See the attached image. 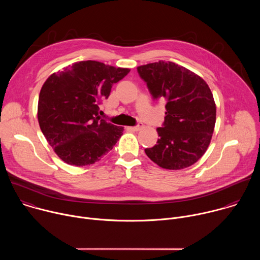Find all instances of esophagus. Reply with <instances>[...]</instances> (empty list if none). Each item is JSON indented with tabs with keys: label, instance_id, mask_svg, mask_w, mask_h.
I'll list each match as a JSON object with an SVG mask.
<instances>
[{
	"label": "esophagus",
	"instance_id": "34e87169",
	"mask_svg": "<svg viewBox=\"0 0 260 260\" xmlns=\"http://www.w3.org/2000/svg\"><path fill=\"white\" fill-rule=\"evenodd\" d=\"M142 127H143V124H142V123H139L138 125H136V126H131V127H128V128H129V129H132V131H136V132H138V131H140Z\"/></svg>",
	"mask_w": 260,
	"mask_h": 260
}]
</instances>
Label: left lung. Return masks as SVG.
<instances>
[{
  "label": "left lung",
  "instance_id": "obj_1",
  "mask_svg": "<svg viewBox=\"0 0 260 260\" xmlns=\"http://www.w3.org/2000/svg\"><path fill=\"white\" fill-rule=\"evenodd\" d=\"M153 99H165L166 117L159 139L145 153L162 169L181 170L196 164L210 145L216 105L206 81L190 70L159 60L138 67Z\"/></svg>",
  "mask_w": 260,
  "mask_h": 260
}]
</instances>
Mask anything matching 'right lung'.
Returning <instances> with one entry per match:
<instances>
[{"instance_id": "add662e5", "label": "right lung", "mask_w": 260, "mask_h": 260, "mask_svg": "<svg viewBox=\"0 0 260 260\" xmlns=\"http://www.w3.org/2000/svg\"><path fill=\"white\" fill-rule=\"evenodd\" d=\"M129 71L84 60L51 74L44 82L38 101V121L62 161L89 166L113 149L123 127L102 119L100 104Z\"/></svg>"}]
</instances>
